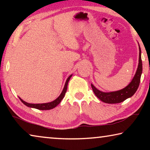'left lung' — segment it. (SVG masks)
<instances>
[{
    "label": "left lung",
    "instance_id": "1",
    "mask_svg": "<svg viewBox=\"0 0 150 150\" xmlns=\"http://www.w3.org/2000/svg\"><path fill=\"white\" fill-rule=\"evenodd\" d=\"M139 45V44H138ZM139 63L136 74L131 82L126 87L119 91L112 92H103L97 89L93 84H91L95 95L103 102L108 104H116L123 102L127 98L132 96L136 92L139 87L140 78L142 73V62L141 58V48L139 45Z\"/></svg>",
    "mask_w": 150,
    "mask_h": 150
}]
</instances>
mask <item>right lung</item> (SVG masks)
Returning a JSON list of instances; mask_svg holds the SVG:
<instances>
[{
  "mask_svg": "<svg viewBox=\"0 0 150 150\" xmlns=\"http://www.w3.org/2000/svg\"><path fill=\"white\" fill-rule=\"evenodd\" d=\"M71 77H72V75H71L67 79V80H66V82L65 83L64 87H63V89L62 91V93L60 94V95L58 96L56 99L52 101V102L47 103H42V104H32V103H28L25 102V101L22 100L21 98L19 97V98L20 99V100L22 101V103L24 104V105L26 106H27L28 107L34 108L38 109V110H50V109H52V108H55V106H57L61 103V101L62 100L63 98H64L65 93H66V91H67L68 82H69V81L70 80V79Z\"/></svg>",
  "mask_w": 150,
  "mask_h": 150,
  "instance_id": "1",
  "label": "right lung"
}]
</instances>
